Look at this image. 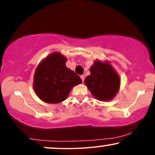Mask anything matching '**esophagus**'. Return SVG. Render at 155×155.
Masks as SVG:
<instances>
[{"instance_id": "esophagus-1", "label": "esophagus", "mask_w": 155, "mask_h": 155, "mask_svg": "<svg viewBox=\"0 0 155 155\" xmlns=\"http://www.w3.org/2000/svg\"><path fill=\"white\" fill-rule=\"evenodd\" d=\"M80 77H81V81H84V75H81V76H80Z\"/></svg>"}]
</instances>
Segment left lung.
Masks as SVG:
<instances>
[{
	"instance_id": "obj_1",
	"label": "left lung",
	"mask_w": 155,
	"mask_h": 155,
	"mask_svg": "<svg viewBox=\"0 0 155 155\" xmlns=\"http://www.w3.org/2000/svg\"><path fill=\"white\" fill-rule=\"evenodd\" d=\"M91 74L84 80L92 95L101 101L111 100L118 92L120 80L108 62L97 60L90 68Z\"/></svg>"
}]
</instances>
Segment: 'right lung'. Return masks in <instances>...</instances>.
<instances>
[{
  "mask_svg": "<svg viewBox=\"0 0 155 155\" xmlns=\"http://www.w3.org/2000/svg\"><path fill=\"white\" fill-rule=\"evenodd\" d=\"M66 58L58 52L47 57L37 67L33 87L39 98L48 104H59L67 98L73 87L81 83L75 72L65 65Z\"/></svg>",
  "mask_w": 155,
  "mask_h": 155,
  "instance_id": "right-lung-1",
  "label": "right lung"
}]
</instances>
